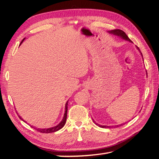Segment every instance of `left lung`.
<instances>
[{
  "label": "left lung",
  "mask_w": 159,
  "mask_h": 159,
  "mask_svg": "<svg viewBox=\"0 0 159 159\" xmlns=\"http://www.w3.org/2000/svg\"><path fill=\"white\" fill-rule=\"evenodd\" d=\"M110 33H113V34H114V35H117L118 36H120V37H121V38H123V39H126V40H128V41H131V40L129 39V38H128V37L127 36V35L126 34V33H125V32L123 31H121V30H120V29H115V30H113V31H110ZM137 48H138V47H137ZM138 49H139V48H138ZM141 55H142V54H141ZM95 124L96 125H98V126L102 127V128H110V126H100V125L97 124L96 123H95ZM120 126H121V125H120Z\"/></svg>",
  "instance_id": "obj_1"
}]
</instances>
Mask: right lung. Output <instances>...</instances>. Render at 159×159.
<instances>
[{
	"label": "right lung",
	"mask_w": 159,
	"mask_h": 159,
	"mask_svg": "<svg viewBox=\"0 0 159 159\" xmlns=\"http://www.w3.org/2000/svg\"><path fill=\"white\" fill-rule=\"evenodd\" d=\"M24 39H23V40ZM23 40L21 42V43H20V44H21L22 42H23ZM67 102H67L66 104V111H65V114H64V117L63 118L62 121H61V122L58 125H57V126H56L55 127H52V128H44V129H39V128H36V130H38V131H39V132H40V133H54V132H56L57 130H60L61 128H62L64 126V125H65L66 122L67 112ZM19 117L22 120H23L20 116H19Z\"/></svg>",
	"instance_id": "right-lung-1"
}]
</instances>
